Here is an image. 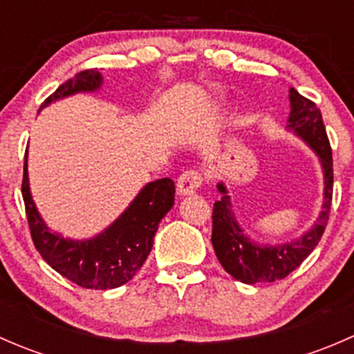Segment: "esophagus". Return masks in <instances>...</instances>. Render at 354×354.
Listing matches in <instances>:
<instances>
[{
  "instance_id": "34e87169",
  "label": "esophagus",
  "mask_w": 354,
  "mask_h": 354,
  "mask_svg": "<svg viewBox=\"0 0 354 354\" xmlns=\"http://www.w3.org/2000/svg\"><path fill=\"white\" fill-rule=\"evenodd\" d=\"M202 181H203V178L198 171H195V169L185 171V173L178 178V185H176L178 194L180 195L195 194V192L202 187Z\"/></svg>"
}]
</instances>
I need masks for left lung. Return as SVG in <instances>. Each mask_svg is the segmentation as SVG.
I'll return each mask as SVG.
<instances>
[{
    "label": "left lung",
    "instance_id": "1",
    "mask_svg": "<svg viewBox=\"0 0 354 354\" xmlns=\"http://www.w3.org/2000/svg\"><path fill=\"white\" fill-rule=\"evenodd\" d=\"M289 102H291V113L288 118V128L305 144H308V147L320 159L324 171V205L312 230L306 231L298 240L277 246L259 245L245 236L243 230L234 217L227 188L224 187V183H217V190L223 194V197L214 203V252L224 270L245 284L274 283L289 276L319 245L329 221L334 173H332V151L324 127L322 113L315 102L303 97L292 87L289 88Z\"/></svg>",
    "mask_w": 354,
    "mask_h": 354
}]
</instances>
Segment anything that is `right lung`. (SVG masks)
Returning a JSON list of instances; mask_svg holds the SVG:
<instances>
[{"instance_id": "right-lung-1", "label": "right lung", "mask_w": 354, "mask_h": 354, "mask_svg": "<svg viewBox=\"0 0 354 354\" xmlns=\"http://www.w3.org/2000/svg\"><path fill=\"white\" fill-rule=\"evenodd\" d=\"M102 85L97 70H84L59 85L41 109L78 92H95ZM22 197L34 246L58 274L85 289H113L127 284L140 270L154 245L160 219L174 205V181L169 178L145 185L123 214L97 236L70 240L53 233L42 221L30 195L27 152Z\"/></svg>"}]
</instances>
